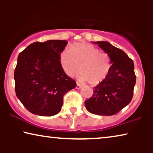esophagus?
Wrapping results in <instances>:
<instances>
[{
	"label": "esophagus",
	"instance_id": "34e87169",
	"mask_svg": "<svg viewBox=\"0 0 153 153\" xmlns=\"http://www.w3.org/2000/svg\"><path fill=\"white\" fill-rule=\"evenodd\" d=\"M81 88V85L80 84V83H76V89H80Z\"/></svg>",
	"mask_w": 153,
	"mask_h": 153
}]
</instances>
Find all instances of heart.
Listing matches in <instances>:
<instances>
[{"instance_id":"obj_1","label":"heart","mask_w":153,"mask_h":153,"mask_svg":"<svg viewBox=\"0 0 153 153\" xmlns=\"http://www.w3.org/2000/svg\"><path fill=\"white\" fill-rule=\"evenodd\" d=\"M60 62L65 73L74 76L79 70L80 81L91 85L102 82L110 72L111 62L108 53L86 42H76L65 48L60 54Z\"/></svg>"}]
</instances>
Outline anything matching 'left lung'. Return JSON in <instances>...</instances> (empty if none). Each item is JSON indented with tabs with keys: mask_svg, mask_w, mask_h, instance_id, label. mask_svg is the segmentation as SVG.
Segmentation results:
<instances>
[{
	"mask_svg": "<svg viewBox=\"0 0 153 153\" xmlns=\"http://www.w3.org/2000/svg\"><path fill=\"white\" fill-rule=\"evenodd\" d=\"M108 53L111 67L108 76L93 88V95L85 101L91 114L112 116L129 104L133 97L136 75L133 60L123 50L108 42H93Z\"/></svg>",
	"mask_w": 153,
	"mask_h": 153,
	"instance_id": "1",
	"label": "left lung"
}]
</instances>
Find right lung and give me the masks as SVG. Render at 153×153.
Masks as SVG:
<instances>
[{"mask_svg":"<svg viewBox=\"0 0 153 153\" xmlns=\"http://www.w3.org/2000/svg\"><path fill=\"white\" fill-rule=\"evenodd\" d=\"M65 40L30 44L18 56L14 70L16 95L27 110L42 116L58 114L66 93L76 86L60 62Z\"/></svg>","mask_w":153,"mask_h":153,"instance_id":"1","label":"right lung"}]
</instances>
